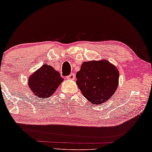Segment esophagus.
Returning a JSON list of instances; mask_svg holds the SVG:
<instances>
[{
    "instance_id": "obj_1",
    "label": "esophagus",
    "mask_w": 152,
    "mask_h": 152,
    "mask_svg": "<svg viewBox=\"0 0 152 152\" xmlns=\"http://www.w3.org/2000/svg\"><path fill=\"white\" fill-rule=\"evenodd\" d=\"M67 77L68 80H73L75 78V75L74 73H71V74H70L69 75H68L67 77Z\"/></svg>"
}]
</instances>
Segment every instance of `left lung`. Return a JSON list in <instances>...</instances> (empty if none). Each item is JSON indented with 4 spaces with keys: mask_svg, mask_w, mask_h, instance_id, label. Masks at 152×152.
Returning a JSON list of instances; mask_svg holds the SVG:
<instances>
[{
    "mask_svg": "<svg viewBox=\"0 0 152 152\" xmlns=\"http://www.w3.org/2000/svg\"><path fill=\"white\" fill-rule=\"evenodd\" d=\"M76 77V83L83 95L92 104H100L115 93L119 72L108 61H92L82 64Z\"/></svg>",
    "mask_w": 152,
    "mask_h": 152,
    "instance_id": "left-lung-1",
    "label": "left lung"
}]
</instances>
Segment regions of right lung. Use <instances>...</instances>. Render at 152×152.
I'll return each instance as SVG.
<instances>
[{
	"label": "right lung",
	"mask_w": 152,
	"mask_h": 152,
	"mask_svg": "<svg viewBox=\"0 0 152 152\" xmlns=\"http://www.w3.org/2000/svg\"><path fill=\"white\" fill-rule=\"evenodd\" d=\"M64 81L59 72L44 64L30 76L28 85L32 92L40 98H48Z\"/></svg>",
	"instance_id": "1"
}]
</instances>
